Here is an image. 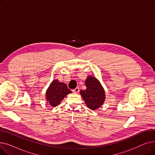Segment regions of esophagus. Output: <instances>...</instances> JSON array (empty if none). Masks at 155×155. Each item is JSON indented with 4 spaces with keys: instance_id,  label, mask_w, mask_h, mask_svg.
I'll list each match as a JSON object with an SVG mask.
<instances>
[{
    "instance_id": "obj_1",
    "label": "esophagus",
    "mask_w": 155,
    "mask_h": 155,
    "mask_svg": "<svg viewBox=\"0 0 155 155\" xmlns=\"http://www.w3.org/2000/svg\"><path fill=\"white\" fill-rule=\"evenodd\" d=\"M79 91H80V89H79L78 87H77V88H75L74 89V90H73V92H74V93H75V94L78 93Z\"/></svg>"
}]
</instances>
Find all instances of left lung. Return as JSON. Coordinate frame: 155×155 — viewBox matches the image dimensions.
<instances>
[{
  "label": "left lung",
  "instance_id": "left-lung-1",
  "mask_svg": "<svg viewBox=\"0 0 155 155\" xmlns=\"http://www.w3.org/2000/svg\"><path fill=\"white\" fill-rule=\"evenodd\" d=\"M85 90L80 92L81 96L89 109L96 110L103 105L105 101L104 89L99 81L92 76H88L85 80Z\"/></svg>",
  "mask_w": 155,
  "mask_h": 155
}]
</instances>
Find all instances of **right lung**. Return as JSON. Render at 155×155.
Masks as SVG:
<instances>
[{"label": "right lung", "mask_w": 155, "mask_h": 155, "mask_svg": "<svg viewBox=\"0 0 155 155\" xmlns=\"http://www.w3.org/2000/svg\"><path fill=\"white\" fill-rule=\"evenodd\" d=\"M71 92V91L64 83L60 82L58 80H54L47 89L46 99L49 105L56 107L67 95Z\"/></svg>", "instance_id": "1"}]
</instances>
